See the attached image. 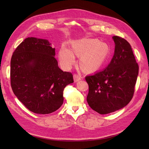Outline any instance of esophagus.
<instances>
[{
    "label": "esophagus",
    "instance_id": "esophagus-1",
    "mask_svg": "<svg viewBox=\"0 0 149 149\" xmlns=\"http://www.w3.org/2000/svg\"><path fill=\"white\" fill-rule=\"evenodd\" d=\"M73 78H74V82H78V81H80L81 79H82L83 78L81 77V76L78 75V74H74V76H73Z\"/></svg>",
    "mask_w": 149,
    "mask_h": 149
}]
</instances>
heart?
Returning a JSON list of instances; mask_svg holds the SVG:
<instances>
[{
    "mask_svg": "<svg viewBox=\"0 0 149 149\" xmlns=\"http://www.w3.org/2000/svg\"><path fill=\"white\" fill-rule=\"evenodd\" d=\"M72 50L66 45L59 52L61 65L69 68L75 62L74 54L80 56V65L87 71L96 70L107 61L109 55V47L106 43L97 39H81L72 43Z\"/></svg>",
    "mask_w": 149,
    "mask_h": 149,
    "instance_id": "1",
    "label": "heart"
}]
</instances>
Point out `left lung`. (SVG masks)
Wrapping results in <instances>:
<instances>
[{"mask_svg":"<svg viewBox=\"0 0 149 149\" xmlns=\"http://www.w3.org/2000/svg\"><path fill=\"white\" fill-rule=\"evenodd\" d=\"M114 54L102 71L86 76L89 86L87 102L100 114L111 113L131 101L139 73V66L131 46L125 39L112 37Z\"/></svg>","mask_w":149,"mask_h":149,"instance_id":"1","label":"left lung"}]
</instances>
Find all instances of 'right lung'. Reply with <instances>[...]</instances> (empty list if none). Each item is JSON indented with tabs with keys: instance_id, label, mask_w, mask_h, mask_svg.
I'll return each mask as SVG.
<instances>
[{
	"instance_id": "add662e5",
	"label": "right lung",
	"mask_w": 149,
	"mask_h": 149,
	"mask_svg": "<svg viewBox=\"0 0 149 149\" xmlns=\"http://www.w3.org/2000/svg\"><path fill=\"white\" fill-rule=\"evenodd\" d=\"M47 40L29 37L17 47L10 61V83L19 100L30 111L47 114L63 103V92L73 83L55 59V49Z\"/></svg>"
}]
</instances>
